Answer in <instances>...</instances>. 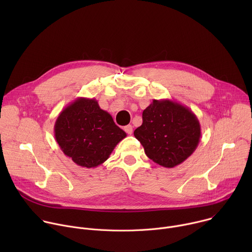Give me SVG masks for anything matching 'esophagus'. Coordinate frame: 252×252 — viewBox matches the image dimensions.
Listing matches in <instances>:
<instances>
[{"instance_id": "esophagus-1", "label": "esophagus", "mask_w": 252, "mask_h": 252, "mask_svg": "<svg viewBox=\"0 0 252 252\" xmlns=\"http://www.w3.org/2000/svg\"><path fill=\"white\" fill-rule=\"evenodd\" d=\"M125 131H126L127 134H131V133H132V126H131V125H128V126H125Z\"/></svg>"}]
</instances>
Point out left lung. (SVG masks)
I'll return each instance as SVG.
<instances>
[{
  "label": "left lung",
  "mask_w": 252,
  "mask_h": 252,
  "mask_svg": "<svg viewBox=\"0 0 252 252\" xmlns=\"http://www.w3.org/2000/svg\"><path fill=\"white\" fill-rule=\"evenodd\" d=\"M133 134L149 158L171 168L193 154L201 129L196 116L188 106L171 99H154L142 112V125Z\"/></svg>",
  "instance_id": "obj_1"
}]
</instances>
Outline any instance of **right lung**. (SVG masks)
Here are the masks:
<instances>
[{"instance_id":"right-lung-1","label":"right lung","mask_w":252,"mask_h":252,"mask_svg":"<svg viewBox=\"0 0 252 252\" xmlns=\"http://www.w3.org/2000/svg\"><path fill=\"white\" fill-rule=\"evenodd\" d=\"M62 152L75 163L94 168L104 162L126 133L95 98L78 97L60 113L54 127Z\"/></svg>"}]
</instances>
